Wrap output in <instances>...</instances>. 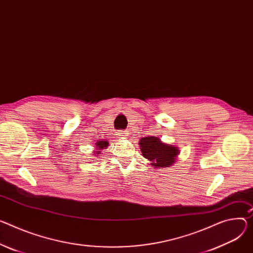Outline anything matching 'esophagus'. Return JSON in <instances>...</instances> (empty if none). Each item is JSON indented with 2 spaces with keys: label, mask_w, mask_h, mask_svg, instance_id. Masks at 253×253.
Masks as SVG:
<instances>
[{
  "label": "esophagus",
  "mask_w": 253,
  "mask_h": 253,
  "mask_svg": "<svg viewBox=\"0 0 253 253\" xmlns=\"http://www.w3.org/2000/svg\"><path fill=\"white\" fill-rule=\"evenodd\" d=\"M126 134H127V133H126L125 131H119V132H118V136L120 137V138H123L124 136H126Z\"/></svg>",
  "instance_id": "obj_1"
}]
</instances>
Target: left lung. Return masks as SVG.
<instances>
[{"mask_svg": "<svg viewBox=\"0 0 253 253\" xmlns=\"http://www.w3.org/2000/svg\"><path fill=\"white\" fill-rule=\"evenodd\" d=\"M139 145L141 146L142 155L150 160L151 166L159 169L172 166L175 157L179 153L176 147L163 143L154 136L141 138Z\"/></svg>", "mask_w": 253, "mask_h": 253, "instance_id": "1", "label": "left lung"}]
</instances>
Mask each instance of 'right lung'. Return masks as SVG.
I'll return each instance as SVG.
<instances>
[{
	"mask_svg": "<svg viewBox=\"0 0 253 253\" xmlns=\"http://www.w3.org/2000/svg\"><path fill=\"white\" fill-rule=\"evenodd\" d=\"M97 146V148H98V150H101V149H104V148H106L107 146H108V141H102V140H100L97 144H96ZM101 151H97V154H99Z\"/></svg>",
	"mask_w": 253,
	"mask_h": 253,
	"instance_id": "1",
	"label": "right lung"
}]
</instances>
